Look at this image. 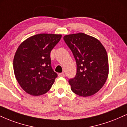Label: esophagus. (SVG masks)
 <instances>
[{
    "label": "esophagus",
    "instance_id": "34e87169",
    "mask_svg": "<svg viewBox=\"0 0 127 127\" xmlns=\"http://www.w3.org/2000/svg\"><path fill=\"white\" fill-rule=\"evenodd\" d=\"M65 76V74L64 73H59V77H64Z\"/></svg>",
    "mask_w": 127,
    "mask_h": 127
}]
</instances>
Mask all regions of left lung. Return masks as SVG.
I'll return each mask as SVG.
<instances>
[{"instance_id": "left-lung-1", "label": "left lung", "mask_w": 127, "mask_h": 127, "mask_svg": "<svg viewBox=\"0 0 127 127\" xmlns=\"http://www.w3.org/2000/svg\"><path fill=\"white\" fill-rule=\"evenodd\" d=\"M65 44L76 63V74L68 83L74 94L93 95L104 85L108 75V59L104 47L95 38L83 33L65 35Z\"/></svg>"}]
</instances>
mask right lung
<instances>
[{
  "mask_svg": "<svg viewBox=\"0 0 127 127\" xmlns=\"http://www.w3.org/2000/svg\"><path fill=\"white\" fill-rule=\"evenodd\" d=\"M61 38L62 35L37 34L18 48L13 70L18 82L27 94L39 96L51 88L57 74L51 67L50 53Z\"/></svg>",
  "mask_w": 127,
  "mask_h": 127,
  "instance_id": "add662e5",
  "label": "right lung"
}]
</instances>
